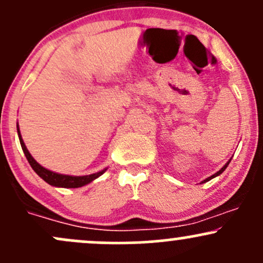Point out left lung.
Returning <instances> with one entry per match:
<instances>
[{
  "mask_svg": "<svg viewBox=\"0 0 263 263\" xmlns=\"http://www.w3.org/2000/svg\"><path fill=\"white\" fill-rule=\"evenodd\" d=\"M231 160H232V157H231V159H229V160H228V161H227V164H226V165H224V166H223L222 168H220V170H219V171H217V173H215V174H213V175H212V176H209V178H206V179H205V180H203V181H201V182H200V184H203V182H206V181L212 180V179H214V178H215V176H219V175H220V174H222V173H223V171H224V170H226V168H227V166H228V165H229V162H231Z\"/></svg>",
  "mask_w": 263,
  "mask_h": 263,
  "instance_id": "obj_1",
  "label": "left lung"
}]
</instances>
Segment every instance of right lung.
I'll list each match as a JSON object with an SVG mask.
<instances>
[{
  "label": "right lung",
  "instance_id": "right-lung-1",
  "mask_svg": "<svg viewBox=\"0 0 263 263\" xmlns=\"http://www.w3.org/2000/svg\"><path fill=\"white\" fill-rule=\"evenodd\" d=\"M17 135H18V140H20V143H21L22 151H24V154H25V156H26L29 164L31 165L32 170H34L35 173H36L44 181H46L49 185H51V186L70 187V189L71 187H82V186H84V185L92 182L93 180H96V179L99 178L101 175H103V174L107 171V168H108V167H104L103 170L98 171V173L90 174V175H83V176L65 175V174L55 173V171H51V170H49V168L41 166L36 160L31 156V154H30L29 150H27L26 145H25L24 140H22L18 123H17Z\"/></svg>",
  "mask_w": 263,
  "mask_h": 263
}]
</instances>
